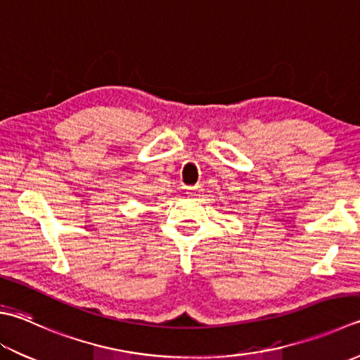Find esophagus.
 Returning a JSON list of instances; mask_svg holds the SVG:
<instances>
[{
    "instance_id": "34e87169",
    "label": "esophagus",
    "mask_w": 360,
    "mask_h": 360,
    "mask_svg": "<svg viewBox=\"0 0 360 360\" xmlns=\"http://www.w3.org/2000/svg\"><path fill=\"white\" fill-rule=\"evenodd\" d=\"M200 193H202L200 186H191L186 189V194L189 195V198H198V195H200Z\"/></svg>"
}]
</instances>
